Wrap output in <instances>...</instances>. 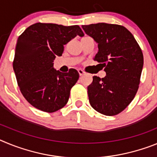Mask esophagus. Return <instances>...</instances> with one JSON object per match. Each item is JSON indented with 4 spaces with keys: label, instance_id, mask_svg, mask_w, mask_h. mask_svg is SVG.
<instances>
[{
    "label": "esophagus",
    "instance_id": "esophagus-1",
    "mask_svg": "<svg viewBox=\"0 0 157 157\" xmlns=\"http://www.w3.org/2000/svg\"><path fill=\"white\" fill-rule=\"evenodd\" d=\"M78 74H79V75H83L85 74V71L83 70H82V69H78Z\"/></svg>",
    "mask_w": 157,
    "mask_h": 157
}]
</instances>
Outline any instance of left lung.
Returning <instances> with one entry per match:
<instances>
[{"label": "left lung", "instance_id": "left-lung-1", "mask_svg": "<svg viewBox=\"0 0 157 157\" xmlns=\"http://www.w3.org/2000/svg\"><path fill=\"white\" fill-rule=\"evenodd\" d=\"M98 44L94 60L105 67V78L94 76L89 86L91 106L105 116H116L127 108L138 90L143 54L133 34L117 24L99 23L82 26Z\"/></svg>", "mask_w": 157, "mask_h": 157}]
</instances>
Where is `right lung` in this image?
Wrapping results in <instances>:
<instances>
[{
  "mask_svg": "<svg viewBox=\"0 0 157 157\" xmlns=\"http://www.w3.org/2000/svg\"><path fill=\"white\" fill-rule=\"evenodd\" d=\"M77 35L84 36L78 25L37 23L18 37L14 72L23 96L36 109L54 112L67 103L79 74L74 68L67 73L56 71L53 60L62 56L63 45Z\"/></svg>",
  "mask_w": 157,
  "mask_h": 157,
  "instance_id": "right-lung-1",
  "label": "right lung"
}]
</instances>
